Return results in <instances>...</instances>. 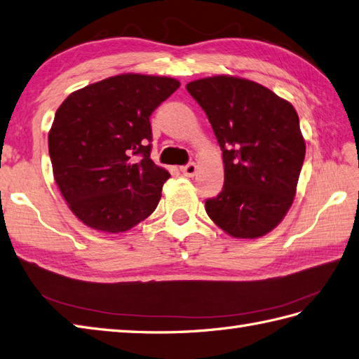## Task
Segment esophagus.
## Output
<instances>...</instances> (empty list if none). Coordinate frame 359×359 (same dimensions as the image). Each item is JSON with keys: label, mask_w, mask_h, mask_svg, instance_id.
Wrapping results in <instances>:
<instances>
[{"label": "esophagus", "mask_w": 359, "mask_h": 359, "mask_svg": "<svg viewBox=\"0 0 359 359\" xmlns=\"http://www.w3.org/2000/svg\"><path fill=\"white\" fill-rule=\"evenodd\" d=\"M181 172H182V175H184V177H194V175L198 172V165L195 163H190L187 165H182Z\"/></svg>", "instance_id": "34e87169"}]
</instances>
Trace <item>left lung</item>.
Masks as SVG:
<instances>
[{
    "instance_id": "8db88e82",
    "label": "left lung",
    "mask_w": 359,
    "mask_h": 359,
    "mask_svg": "<svg viewBox=\"0 0 359 359\" xmlns=\"http://www.w3.org/2000/svg\"><path fill=\"white\" fill-rule=\"evenodd\" d=\"M222 151L224 189L205 212L236 239H257L294 203L306 142L292 104L248 79L217 74L186 85Z\"/></svg>"
}]
</instances>
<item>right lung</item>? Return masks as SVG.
<instances>
[{"label": "right lung", "instance_id": "right-lung-1", "mask_svg": "<svg viewBox=\"0 0 359 359\" xmlns=\"http://www.w3.org/2000/svg\"><path fill=\"white\" fill-rule=\"evenodd\" d=\"M180 85L123 73L73 91L57 108L48 130L53 177L86 226L125 233L154 213L170 173L151 160L149 117Z\"/></svg>", "mask_w": 359, "mask_h": 359}]
</instances>
